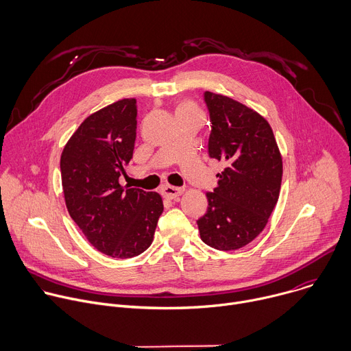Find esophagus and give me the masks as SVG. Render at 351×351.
<instances>
[{
  "instance_id": "1",
  "label": "esophagus",
  "mask_w": 351,
  "mask_h": 351,
  "mask_svg": "<svg viewBox=\"0 0 351 351\" xmlns=\"http://www.w3.org/2000/svg\"><path fill=\"white\" fill-rule=\"evenodd\" d=\"M162 193H164V195L165 197H168V198H176V197H179V195H182L183 194V189H180V187H173V186H169V184H165L164 187H162Z\"/></svg>"
}]
</instances>
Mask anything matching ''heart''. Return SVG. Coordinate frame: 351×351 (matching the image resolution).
Wrapping results in <instances>:
<instances>
[{"label": "heart", "mask_w": 351, "mask_h": 351, "mask_svg": "<svg viewBox=\"0 0 351 351\" xmlns=\"http://www.w3.org/2000/svg\"><path fill=\"white\" fill-rule=\"evenodd\" d=\"M178 110H186V111H197L195 106H194L193 103H189V101H186V103H182V104L179 106V108H178Z\"/></svg>", "instance_id": "obj_1"}]
</instances>
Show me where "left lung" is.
I'll list each match as a JSON object with an SVG mask.
<instances>
[{
    "mask_svg": "<svg viewBox=\"0 0 351 351\" xmlns=\"http://www.w3.org/2000/svg\"><path fill=\"white\" fill-rule=\"evenodd\" d=\"M210 112L208 154L225 168L207 193V213L197 221L199 237L229 252L253 241L267 226L278 203L282 156L268 121L236 99L204 93Z\"/></svg>",
    "mask_w": 351,
    "mask_h": 351,
    "instance_id": "8db88e82",
    "label": "left lung"
}]
</instances>
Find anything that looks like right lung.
Masks as SVG:
<instances>
[{
	"instance_id": "1",
	"label": "right lung",
	"mask_w": 351,
	"mask_h": 351,
	"mask_svg": "<svg viewBox=\"0 0 351 351\" xmlns=\"http://www.w3.org/2000/svg\"><path fill=\"white\" fill-rule=\"evenodd\" d=\"M137 107L123 98L87 117L61 156V179L71 218L98 252L132 258L149 247L162 198L123 187L119 176L133 157Z\"/></svg>"
}]
</instances>
